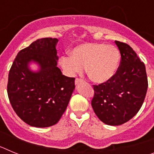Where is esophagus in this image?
<instances>
[{
  "label": "esophagus",
  "mask_w": 154,
  "mask_h": 154,
  "mask_svg": "<svg viewBox=\"0 0 154 154\" xmlns=\"http://www.w3.org/2000/svg\"><path fill=\"white\" fill-rule=\"evenodd\" d=\"M82 82H83V80L81 79H76L75 81V85H78V84L81 83Z\"/></svg>",
  "instance_id": "esophagus-1"
}]
</instances>
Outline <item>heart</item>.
I'll use <instances>...</instances> for the list:
<instances>
[{"mask_svg": "<svg viewBox=\"0 0 154 154\" xmlns=\"http://www.w3.org/2000/svg\"><path fill=\"white\" fill-rule=\"evenodd\" d=\"M120 62V52L116 46L104 43H85L76 46L71 55H64L60 64L65 73L73 76L86 67V72L95 82L103 83L116 74Z\"/></svg>", "mask_w": 154, "mask_h": 154, "instance_id": "heart-1", "label": "heart"}]
</instances>
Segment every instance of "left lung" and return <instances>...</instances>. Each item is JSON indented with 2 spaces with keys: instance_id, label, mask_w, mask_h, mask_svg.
I'll return each instance as SVG.
<instances>
[{
  "instance_id": "left-lung-1",
  "label": "left lung",
  "mask_w": 154,
  "mask_h": 154,
  "mask_svg": "<svg viewBox=\"0 0 154 154\" xmlns=\"http://www.w3.org/2000/svg\"><path fill=\"white\" fill-rule=\"evenodd\" d=\"M121 55L116 74L109 81L93 85L92 106L102 122L123 124L138 112L148 87L146 68L129 45L115 41Z\"/></svg>"
}]
</instances>
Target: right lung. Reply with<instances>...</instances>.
Wrapping results in <instances>:
<instances>
[{"instance_id": "add662e5", "label": "right lung", "mask_w": 154, "mask_h": 154, "mask_svg": "<svg viewBox=\"0 0 154 154\" xmlns=\"http://www.w3.org/2000/svg\"><path fill=\"white\" fill-rule=\"evenodd\" d=\"M58 40L44 38L17 53L8 82V95L14 112L24 123L35 127L56 124L65 111L75 89V78L62 75L57 67ZM31 61L40 66L34 73Z\"/></svg>"}]
</instances>
